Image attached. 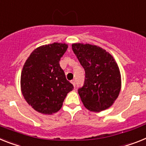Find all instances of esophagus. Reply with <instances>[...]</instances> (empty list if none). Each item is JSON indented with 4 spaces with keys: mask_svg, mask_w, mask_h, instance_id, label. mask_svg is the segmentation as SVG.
<instances>
[{
    "mask_svg": "<svg viewBox=\"0 0 146 146\" xmlns=\"http://www.w3.org/2000/svg\"><path fill=\"white\" fill-rule=\"evenodd\" d=\"M71 83L73 84V86H74V87L76 86V80H75V79H73V80L71 81Z\"/></svg>",
    "mask_w": 146,
    "mask_h": 146,
    "instance_id": "34e87169",
    "label": "esophagus"
}]
</instances>
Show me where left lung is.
I'll use <instances>...</instances> for the list:
<instances>
[{"mask_svg":"<svg viewBox=\"0 0 146 146\" xmlns=\"http://www.w3.org/2000/svg\"><path fill=\"white\" fill-rule=\"evenodd\" d=\"M72 49L85 71L78 93L86 108L99 112L108 108L121 89L119 69L111 54L91 44H73Z\"/></svg>","mask_w":146,"mask_h":146,"instance_id":"1","label":"left lung"}]
</instances>
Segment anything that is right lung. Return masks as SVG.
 <instances>
[{
  "label": "right lung",
  "mask_w": 146,
  "mask_h": 146,
  "mask_svg": "<svg viewBox=\"0 0 146 146\" xmlns=\"http://www.w3.org/2000/svg\"><path fill=\"white\" fill-rule=\"evenodd\" d=\"M67 49V44L59 43L39 46L24 64L21 76L22 94L38 112L52 114L58 111L73 89L59 64Z\"/></svg>",
  "instance_id": "obj_1"
}]
</instances>
